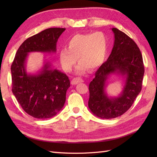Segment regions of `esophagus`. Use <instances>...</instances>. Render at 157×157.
<instances>
[{
  "label": "esophagus",
  "mask_w": 157,
  "mask_h": 157,
  "mask_svg": "<svg viewBox=\"0 0 157 157\" xmlns=\"http://www.w3.org/2000/svg\"><path fill=\"white\" fill-rule=\"evenodd\" d=\"M83 82V80L82 79L79 78H73L71 81V84L72 85H76L79 84V83Z\"/></svg>",
  "instance_id": "1"
}]
</instances>
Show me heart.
Listing matches in <instances>:
<instances>
[{
	"mask_svg": "<svg viewBox=\"0 0 157 157\" xmlns=\"http://www.w3.org/2000/svg\"><path fill=\"white\" fill-rule=\"evenodd\" d=\"M108 50V40L102 32L76 34L67 42V48L59 52V60L65 71H71L78 59L76 73L83 75L102 65ZM77 59H76V58Z\"/></svg>",
	"mask_w": 157,
	"mask_h": 157,
	"instance_id": "b5f03b06",
	"label": "heart"
}]
</instances>
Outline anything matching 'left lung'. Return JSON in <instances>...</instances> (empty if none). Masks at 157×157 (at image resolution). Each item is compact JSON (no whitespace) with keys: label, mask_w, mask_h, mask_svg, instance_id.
<instances>
[{"label":"left lung","mask_w":157,"mask_h":157,"mask_svg":"<svg viewBox=\"0 0 157 157\" xmlns=\"http://www.w3.org/2000/svg\"><path fill=\"white\" fill-rule=\"evenodd\" d=\"M115 40L111 55L95 73L90 83L88 107L95 116L113 119L131 107L142 90L144 67L141 52L132 38L117 28H112ZM115 74L124 79L122 92L115 98L106 93L107 79Z\"/></svg>","instance_id":"1"}]
</instances>
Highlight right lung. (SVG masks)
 I'll return each mask as SVG.
<instances>
[{"mask_svg": "<svg viewBox=\"0 0 157 157\" xmlns=\"http://www.w3.org/2000/svg\"><path fill=\"white\" fill-rule=\"evenodd\" d=\"M65 28H48L28 38L16 52L11 65L12 92L24 111L34 118H51L61 111L70 81L65 73L45 60L36 73L26 71L28 53H55L56 42Z\"/></svg>", "mask_w": 157, "mask_h": 157, "instance_id": "1", "label": "right lung"}]
</instances>
